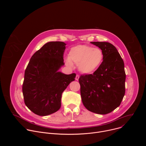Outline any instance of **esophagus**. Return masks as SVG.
<instances>
[{
	"mask_svg": "<svg viewBox=\"0 0 146 146\" xmlns=\"http://www.w3.org/2000/svg\"><path fill=\"white\" fill-rule=\"evenodd\" d=\"M79 77H80V76H79V75H78V74H77V75H76V80L78 81V79H79Z\"/></svg>",
	"mask_w": 146,
	"mask_h": 146,
	"instance_id": "obj_1",
	"label": "esophagus"
}]
</instances>
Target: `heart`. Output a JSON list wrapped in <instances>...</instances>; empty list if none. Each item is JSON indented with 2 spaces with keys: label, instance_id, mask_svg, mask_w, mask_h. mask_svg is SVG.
I'll use <instances>...</instances> for the list:
<instances>
[{
  "label": "heart",
  "instance_id": "1",
  "mask_svg": "<svg viewBox=\"0 0 146 146\" xmlns=\"http://www.w3.org/2000/svg\"><path fill=\"white\" fill-rule=\"evenodd\" d=\"M103 53L99 48H93L88 45H78L70 50L67 64L78 65L79 70L86 74L95 71L101 65Z\"/></svg>",
  "mask_w": 146,
  "mask_h": 146
}]
</instances>
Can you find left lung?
I'll use <instances>...</instances> for the list:
<instances>
[{"mask_svg": "<svg viewBox=\"0 0 146 146\" xmlns=\"http://www.w3.org/2000/svg\"><path fill=\"white\" fill-rule=\"evenodd\" d=\"M91 43L102 50L103 59L93 74L80 76L81 96L87 110L106 114L120 105L125 92L124 63L117 48L111 43Z\"/></svg>", "mask_w": 146, "mask_h": 146, "instance_id": "8db88e82", "label": "left lung"}]
</instances>
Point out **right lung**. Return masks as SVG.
Instances as JSON below:
<instances>
[{
	"mask_svg": "<svg viewBox=\"0 0 146 146\" xmlns=\"http://www.w3.org/2000/svg\"><path fill=\"white\" fill-rule=\"evenodd\" d=\"M66 44L62 41L45 44L31 57L25 69L23 93L25 105L35 114L46 116L57 111L61 106L62 94L76 74L58 70L65 65Z\"/></svg>",
	"mask_w": 146,
	"mask_h": 146,
	"instance_id": "add662e5",
	"label": "right lung"
}]
</instances>
